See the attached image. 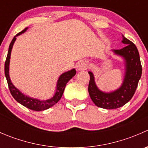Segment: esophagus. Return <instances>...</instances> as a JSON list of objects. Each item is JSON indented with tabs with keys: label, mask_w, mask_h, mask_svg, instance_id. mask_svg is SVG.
<instances>
[{
	"label": "esophagus",
	"mask_w": 148,
	"mask_h": 148,
	"mask_svg": "<svg viewBox=\"0 0 148 148\" xmlns=\"http://www.w3.org/2000/svg\"><path fill=\"white\" fill-rule=\"evenodd\" d=\"M89 66V63L86 61H82V62H79L77 64V69L79 71H83V70H86Z\"/></svg>",
	"instance_id": "1"
}]
</instances>
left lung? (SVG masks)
<instances>
[{
	"instance_id": "8db88e82",
	"label": "left lung",
	"mask_w": 148,
	"mask_h": 148,
	"mask_svg": "<svg viewBox=\"0 0 148 148\" xmlns=\"http://www.w3.org/2000/svg\"><path fill=\"white\" fill-rule=\"evenodd\" d=\"M122 43L126 46L121 49L112 51L122 57L125 64V76L118 89L110 92L100 90L95 83L93 73L88 71L90 77L88 86L89 96L95 105L101 108L112 110L125 105L133 97L141 78L142 66L136 46L123 35Z\"/></svg>"
}]
</instances>
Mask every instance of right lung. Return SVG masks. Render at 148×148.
Returning a JSON list of instances; mask_svg holds the SVG:
<instances>
[{
    "instance_id": "add662e5",
    "label": "right lung",
    "mask_w": 148,
    "mask_h": 148,
    "mask_svg": "<svg viewBox=\"0 0 148 148\" xmlns=\"http://www.w3.org/2000/svg\"><path fill=\"white\" fill-rule=\"evenodd\" d=\"M27 29L28 27L25 28L22 31H21L18 34H16V36H15L13 37V40L10 42L9 49H8V55H7L6 60H5V76L7 79V82H8L10 94H11L13 97L18 102L20 103L21 104H22L23 106L27 107V108L30 109L31 110H34V111H42V110H45L50 108L51 107L54 105L56 103H57L60 100V99L62 97V95L64 93V91L67 82L76 74V69H72L66 71V72L63 73V74H62L59 76V79L57 80V83H56L55 93L53 95V96L52 97H51L50 99H46V100H41V99H36V98L31 97L22 93L11 82V80H10L9 75V65L10 53H11V51L12 49H13V44H14L15 41L16 40V37L26 32Z\"/></svg>"
}]
</instances>
